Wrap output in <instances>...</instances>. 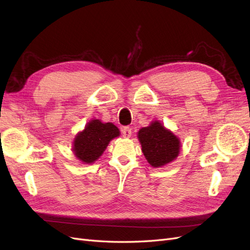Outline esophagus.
Masks as SVG:
<instances>
[{
	"label": "esophagus",
	"mask_w": 250,
	"mask_h": 250,
	"mask_svg": "<svg viewBox=\"0 0 250 250\" xmlns=\"http://www.w3.org/2000/svg\"><path fill=\"white\" fill-rule=\"evenodd\" d=\"M121 132H122L123 137L124 138H130L131 137V128L130 127H123L122 129H121Z\"/></svg>",
	"instance_id": "esophagus-1"
}]
</instances>
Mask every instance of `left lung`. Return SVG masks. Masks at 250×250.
<instances>
[{
	"label": "left lung",
	"mask_w": 250,
	"mask_h": 250,
	"mask_svg": "<svg viewBox=\"0 0 250 250\" xmlns=\"http://www.w3.org/2000/svg\"><path fill=\"white\" fill-rule=\"evenodd\" d=\"M138 135L144 155L154 168L171 163L179 153V140L158 121L143 127Z\"/></svg>",
	"instance_id": "obj_1"
}]
</instances>
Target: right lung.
<instances>
[{"label": "right lung", "mask_w": 250, "mask_h": 250, "mask_svg": "<svg viewBox=\"0 0 250 250\" xmlns=\"http://www.w3.org/2000/svg\"><path fill=\"white\" fill-rule=\"evenodd\" d=\"M120 135L117 126L93 120L85 126L74 141V153L78 160L92 164L99 158L108 143Z\"/></svg>", "instance_id": "add662e5"}]
</instances>
